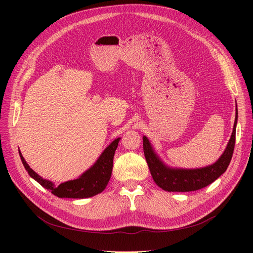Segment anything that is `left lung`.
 I'll use <instances>...</instances> for the list:
<instances>
[{
	"instance_id": "1",
	"label": "left lung",
	"mask_w": 253,
	"mask_h": 253,
	"mask_svg": "<svg viewBox=\"0 0 253 253\" xmlns=\"http://www.w3.org/2000/svg\"><path fill=\"white\" fill-rule=\"evenodd\" d=\"M237 124V109L230 139L223 154L215 163L196 169H181L166 165L155 152L147 136H143V152L151 175L156 185L168 192H190L209 186L225 173L231 162Z\"/></svg>"
}]
</instances>
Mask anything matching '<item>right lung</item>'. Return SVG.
I'll return each instance as SVG.
<instances>
[{
	"instance_id": "obj_1",
	"label": "right lung",
	"mask_w": 253,
	"mask_h": 253,
	"mask_svg": "<svg viewBox=\"0 0 253 253\" xmlns=\"http://www.w3.org/2000/svg\"><path fill=\"white\" fill-rule=\"evenodd\" d=\"M119 140L120 137L112 141L101 153V155L96 160V163L85 172H83L78 178L62 182L59 186H56L52 181L44 179L39 174H37L28 166L24 157L22 156L20 150L19 154L22 164L30 177L39 182L45 189L49 190L53 195L60 198H87L101 193L108 186L113 170L115 151L118 147Z\"/></svg>"
}]
</instances>
